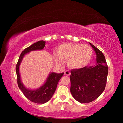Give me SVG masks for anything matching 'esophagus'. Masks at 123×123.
Wrapping results in <instances>:
<instances>
[{
	"label": "esophagus",
	"mask_w": 123,
	"mask_h": 123,
	"mask_svg": "<svg viewBox=\"0 0 123 123\" xmlns=\"http://www.w3.org/2000/svg\"><path fill=\"white\" fill-rule=\"evenodd\" d=\"M64 74L66 75L69 76L71 74H70V72H69V71H68V70H66V71L64 72Z\"/></svg>",
	"instance_id": "1"
}]
</instances>
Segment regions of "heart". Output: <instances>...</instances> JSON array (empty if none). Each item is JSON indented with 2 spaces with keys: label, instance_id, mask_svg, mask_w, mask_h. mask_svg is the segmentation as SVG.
<instances>
[{
  "label": "heart",
  "instance_id": "1",
  "mask_svg": "<svg viewBox=\"0 0 123 123\" xmlns=\"http://www.w3.org/2000/svg\"><path fill=\"white\" fill-rule=\"evenodd\" d=\"M92 49L88 45L68 43L61 45L55 55V60L63 63L68 59V64L73 68L79 69L86 66L90 61Z\"/></svg>",
  "mask_w": 123,
  "mask_h": 123
}]
</instances>
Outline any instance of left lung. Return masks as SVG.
Masks as SVG:
<instances>
[{"instance_id": "8db88e82", "label": "left lung", "mask_w": 123, "mask_h": 123, "mask_svg": "<svg viewBox=\"0 0 123 123\" xmlns=\"http://www.w3.org/2000/svg\"><path fill=\"white\" fill-rule=\"evenodd\" d=\"M96 54V64L70 71V92L81 103H88L97 99L105 88L108 66L103 53L89 43Z\"/></svg>"}]
</instances>
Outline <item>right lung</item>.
Returning a JSON list of instances; mask_svg holds the SVG:
<instances>
[{
	"mask_svg": "<svg viewBox=\"0 0 123 123\" xmlns=\"http://www.w3.org/2000/svg\"><path fill=\"white\" fill-rule=\"evenodd\" d=\"M45 45V41H39L25 49L20 54L16 68L17 84L19 89L29 100L37 104H44L50 100L56 89L58 82L64 74V73H50L44 84L36 89L27 88L23 84L19 73V66L24 56L30 51L41 50L44 48Z\"/></svg>",
	"mask_w": 123,
	"mask_h": 123,
	"instance_id": "1",
	"label": "right lung"
}]
</instances>
